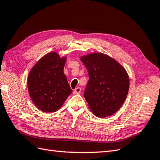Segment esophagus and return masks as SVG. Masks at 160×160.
Segmentation results:
<instances>
[{"label": "esophagus", "instance_id": "esophagus-1", "mask_svg": "<svg viewBox=\"0 0 160 160\" xmlns=\"http://www.w3.org/2000/svg\"><path fill=\"white\" fill-rule=\"evenodd\" d=\"M81 92V88L80 87H77L74 89L73 91V93L74 94H77V93H80Z\"/></svg>", "mask_w": 160, "mask_h": 160}]
</instances>
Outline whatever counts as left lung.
Returning <instances> with one entry per match:
<instances>
[{"label": "left lung", "mask_w": 160, "mask_h": 160, "mask_svg": "<svg viewBox=\"0 0 160 160\" xmlns=\"http://www.w3.org/2000/svg\"><path fill=\"white\" fill-rule=\"evenodd\" d=\"M89 74L84 96L93 114L103 118L114 114L126 100L130 80L126 71L114 59L96 52L80 58Z\"/></svg>", "instance_id": "left-lung-1"}]
</instances>
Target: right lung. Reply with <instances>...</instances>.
<instances>
[{
    "label": "right lung",
    "instance_id": "obj_1",
    "mask_svg": "<svg viewBox=\"0 0 160 160\" xmlns=\"http://www.w3.org/2000/svg\"><path fill=\"white\" fill-rule=\"evenodd\" d=\"M67 58L55 52L43 56L34 64L28 77V89L34 104L40 110L54 112L72 93L64 73Z\"/></svg>",
    "mask_w": 160,
    "mask_h": 160
}]
</instances>
